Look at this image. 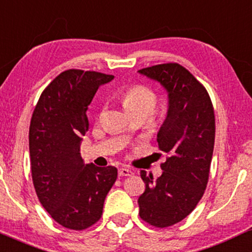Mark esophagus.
<instances>
[{
    "mask_svg": "<svg viewBox=\"0 0 252 252\" xmlns=\"http://www.w3.org/2000/svg\"><path fill=\"white\" fill-rule=\"evenodd\" d=\"M134 174V171L132 169L126 168V166H123V168L119 169V175L120 176H132Z\"/></svg>",
    "mask_w": 252,
    "mask_h": 252,
    "instance_id": "esophagus-1",
    "label": "esophagus"
}]
</instances>
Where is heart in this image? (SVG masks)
<instances>
[{
    "mask_svg": "<svg viewBox=\"0 0 252 252\" xmlns=\"http://www.w3.org/2000/svg\"><path fill=\"white\" fill-rule=\"evenodd\" d=\"M124 104L129 113L150 112L154 114L158 104V96L149 87L137 84L125 93Z\"/></svg>",
    "mask_w": 252,
    "mask_h": 252,
    "instance_id": "heart-1",
    "label": "heart"
}]
</instances>
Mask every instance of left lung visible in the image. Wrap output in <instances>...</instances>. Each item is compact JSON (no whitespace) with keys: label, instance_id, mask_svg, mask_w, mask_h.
Here are the masks:
<instances>
[{"label":"left lung","instance_id":"1","mask_svg":"<svg viewBox=\"0 0 252 252\" xmlns=\"http://www.w3.org/2000/svg\"><path fill=\"white\" fill-rule=\"evenodd\" d=\"M166 89L169 109L157 134L158 146L168 155L156 181L144 170L145 191L139 196V216L155 227H169L189 216L207 187L216 118L205 87L179 63L139 70Z\"/></svg>","mask_w":252,"mask_h":252}]
</instances>
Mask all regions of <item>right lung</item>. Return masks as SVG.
Segmentation results:
<instances>
[{
    "label": "right lung",
    "instance_id": "right-lung-1",
    "mask_svg": "<svg viewBox=\"0 0 252 252\" xmlns=\"http://www.w3.org/2000/svg\"><path fill=\"white\" fill-rule=\"evenodd\" d=\"M114 76L70 69L41 93L30 125L31 171L35 193L55 221L70 230L90 227L118 177L115 166L84 164L81 140L89 129L88 106Z\"/></svg>",
    "mask_w": 252,
    "mask_h": 252
}]
</instances>
